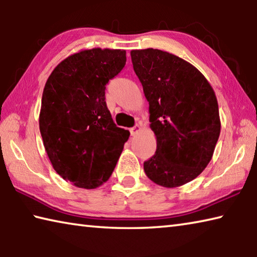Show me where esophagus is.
<instances>
[{"instance_id": "34e87169", "label": "esophagus", "mask_w": 257, "mask_h": 257, "mask_svg": "<svg viewBox=\"0 0 257 257\" xmlns=\"http://www.w3.org/2000/svg\"><path fill=\"white\" fill-rule=\"evenodd\" d=\"M141 130H142V128H141V125H138V124H136L135 125V127H133V128H130V135H132V136H136V135L138 134V133H141Z\"/></svg>"}]
</instances>
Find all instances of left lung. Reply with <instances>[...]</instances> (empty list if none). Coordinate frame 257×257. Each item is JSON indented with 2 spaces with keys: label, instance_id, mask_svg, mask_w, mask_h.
Listing matches in <instances>:
<instances>
[{
  "label": "left lung",
  "instance_id": "left-lung-1",
  "mask_svg": "<svg viewBox=\"0 0 257 257\" xmlns=\"http://www.w3.org/2000/svg\"><path fill=\"white\" fill-rule=\"evenodd\" d=\"M130 55L156 136V152L144 162V171L167 188L185 185L207 167L220 136L214 90L179 56L154 49L133 50Z\"/></svg>",
  "mask_w": 257,
  "mask_h": 257
}]
</instances>
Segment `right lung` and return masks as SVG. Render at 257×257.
<instances>
[{
  "mask_svg": "<svg viewBox=\"0 0 257 257\" xmlns=\"http://www.w3.org/2000/svg\"><path fill=\"white\" fill-rule=\"evenodd\" d=\"M124 50L92 49L60 62L42 96L40 130L47 156L64 180L94 189L105 182L128 141L105 102V86L122 70Z\"/></svg>",
  "mask_w": 257,
  "mask_h": 257,
  "instance_id": "1",
  "label": "right lung"
}]
</instances>
